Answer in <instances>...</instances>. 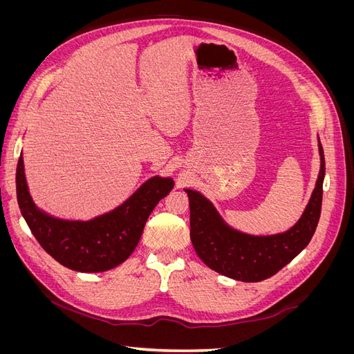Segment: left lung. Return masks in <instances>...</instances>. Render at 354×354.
Instances as JSON below:
<instances>
[{
    "mask_svg": "<svg viewBox=\"0 0 354 354\" xmlns=\"http://www.w3.org/2000/svg\"><path fill=\"white\" fill-rule=\"evenodd\" d=\"M320 169L303 216L291 229L255 236L233 229L202 194L185 189L190 207V241L209 269L241 282H260L292 261L313 238L322 209L325 156L319 140Z\"/></svg>",
    "mask_w": 354,
    "mask_h": 354,
    "instance_id": "8db88e82",
    "label": "left lung"
}]
</instances>
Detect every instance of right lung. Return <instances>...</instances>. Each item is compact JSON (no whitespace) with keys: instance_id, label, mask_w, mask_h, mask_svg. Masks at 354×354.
<instances>
[{"instance_id":"add662e5","label":"right lung","mask_w":354,"mask_h":354,"mask_svg":"<svg viewBox=\"0 0 354 354\" xmlns=\"http://www.w3.org/2000/svg\"><path fill=\"white\" fill-rule=\"evenodd\" d=\"M173 187L171 177L155 176L109 212L87 221L63 220L35 205L22 153L16 169L17 203L32 234L57 263L82 273L106 272L124 263L140 241L151 212Z\"/></svg>"}]
</instances>
